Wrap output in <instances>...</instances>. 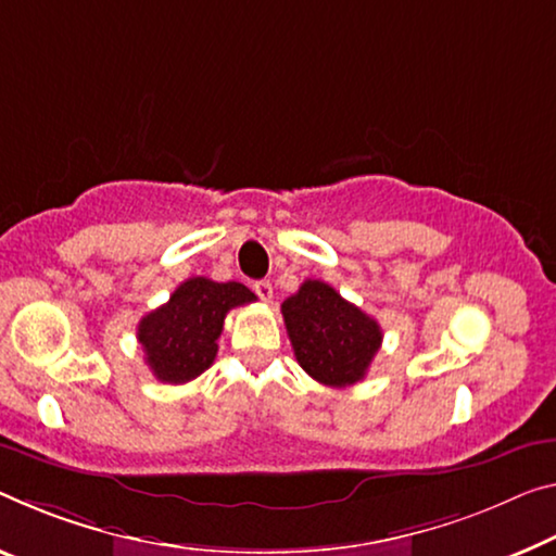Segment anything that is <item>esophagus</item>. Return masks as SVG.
I'll return each instance as SVG.
<instances>
[{"mask_svg":"<svg viewBox=\"0 0 556 556\" xmlns=\"http://www.w3.org/2000/svg\"><path fill=\"white\" fill-rule=\"evenodd\" d=\"M253 290H255V293H258L261 301H266V303L273 301V286H270V280H255Z\"/></svg>","mask_w":556,"mask_h":556,"instance_id":"esophagus-1","label":"esophagus"}]
</instances>
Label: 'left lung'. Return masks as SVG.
Instances as JSON below:
<instances>
[{
    "mask_svg": "<svg viewBox=\"0 0 556 556\" xmlns=\"http://www.w3.org/2000/svg\"><path fill=\"white\" fill-rule=\"evenodd\" d=\"M280 313L298 365L328 388L361 382L382 345L378 320L323 280H305Z\"/></svg>",
    "mask_w": 556,
    "mask_h": 556,
    "instance_id": "obj_1",
    "label": "left lung"
}]
</instances>
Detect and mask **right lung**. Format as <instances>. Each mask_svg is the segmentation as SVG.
<instances>
[{
    "label": "right lung",
    "mask_w": 556,
    "mask_h": 556,
    "mask_svg": "<svg viewBox=\"0 0 556 556\" xmlns=\"http://www.w3.org/2000/svg\"><path fill=\"white\" fill-rule=\"evenodd\" d=\"M253 301L251 290L236 280L216 283L203 276L184 280L168 303L143 315L136 330L156 380L181 386L208 370L228 311Z\"/></svg>",
    "instance_id": "right-lung-1"
}]
</instances>
